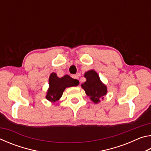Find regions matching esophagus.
<instances>
[{
    "label": "esophagus",
    "instance_id": "1",
    "mask_svg": "<svg viewBox=\"0 0 151 151\" xmlns=\"http://www.w3.org/2000/svg\"><path fill=\"white\" fill-rule=\"evenodd\" d=\"M73 78H75V79H77V80H78V75H73Z\"/></svg>",
    "mask_w": 151,
    "mask_h": 151
}]
</instances>
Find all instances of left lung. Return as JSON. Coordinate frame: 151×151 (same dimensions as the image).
I'll return each mask as SVG.
<instances>
[{
  "label": "left lung",
  "mask_w": 151,
  "mask_h": 151,
  "mask_svg": "<svg viewBox=\"0 0 151 151\" xmlns=\"http://www.w3.org/2000/svg\"><path fill=\"white\" fill-rule=\"evenodd\" d=\"M85 77L86 81L81 85L82 87L94 103H99L107 93L106 86L101 83L98 74L93 70L86 72Z\"/></svg>",
  "instance_id": "8db88e82"
}]
</instances>
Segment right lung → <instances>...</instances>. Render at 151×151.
Returning a JSON list of instances; mask_svg holds the SVG:
<instances>
[{
	"mask_svg": "<svg viewBox=\"0 0 151 151\" xmlns=\"http://www.w3.org/2000/svg\"><path fill=\"white\" fill-rule=\"evenodd\" d=\"M78 83L77 80L70 77L68 75L64 76L62 78H58L56 73H52L49 77L50 86L47 91L46 98L49 101L55 103L59 100L66 87L77 86Z\"/></svg>",
	"mask_w": 151,
	"mask_h": 151,
	"instance_id": "right-lung-1",
	"label": "right lung"
}]
</instances>
